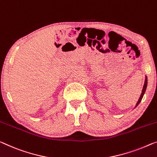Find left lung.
Returning a JSON list of instances; mask_svg holds the SVG:
<instances>
[{
    "mask_svg": "<svg viewBox=\"0 0 157 157\" xmlns=\"http://www.w3.org/2000/svg\"><path fill=\"white\" fill-rule=\"evenodd\" d=\"M147 86V76L146 75V77H145V80H144V85H143V88H142V93H141V94H140V98H139L138 101H137L136 105H135V108H136V107L139 105L140 103L141 102L142 97H143L144 93H145Z\"/></svg>",
    "mask_w": 157,
    "mask_h": 157,
    "instance_id": "obj_1",
    "label": "left lung"
}]
</instances>
